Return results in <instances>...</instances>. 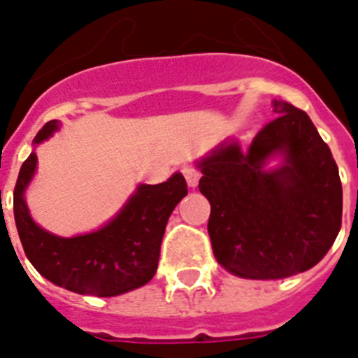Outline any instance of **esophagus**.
<instances>
[{
  "mask_svg": "<svg viewBox=\"0 0 358 358\" xmlns=\"http://www.w3.org/2000/svg\"><path fill=\"white\" fill-rule=\"evenodd\" d=\"M182 173H185V179L186 182H188L189 188H195V186L199 185L201 172H199L197 169H194V166H185V169H182Z\"/></svg>",
  "mask_w": 358,
  "mask_h": 358,
  "instance_id": "1",
  "label": "esophagus"
}]
</instances>
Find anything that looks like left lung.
Here are the masks:
<instances>
[{"mask_svg": "<svg viewBox=\"0 0 358 358\" xmlns=\"http://www.w3.org/2000/svg\"><path fill=\"white\" fill-rule=\"evenodd\" d=\"M268 122L245 152L218 145L199 161L210 201L208 233L217 262L248 280H281L324 258L343 222V185L328 145L305 110L274 100ZM284 163L265 171L271 157Z\"/></svg>", "mask_w": 358, "mask_h": 358, "instance_id": "8db88e82", "label": "left lung"}]
</instances>
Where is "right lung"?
Returning a JSON list of instances; mask_svg holds the SVG:
<instances>
[{
  "mask_svg": "<svg viewBox=\"0 0 358 358\" xmlns=\"http://www.w3.org/2000/svg\"><path fill=\"white\" fill-rule=\"evenodd\" d=\"M57 129V120L48 122L34 143L48 140ZM36 166L37 156L31 152L14 188L15 226L30 264L55 285L87 296H120L147 285L157 271L170 215L188 195L182 173H173L161 185H140L106 226L87 235L62 238L37 226L28 213L24 189Z\"/></svg>",
  "mask_w": 358,
  "mask_h": 358,
  "instance_id": "1",
  "label": "right lung"
}]
</instances>
